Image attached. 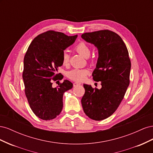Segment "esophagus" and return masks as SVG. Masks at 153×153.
<instances>
[{"instance_id":"esophagus-1","label":"esophagus","mask_w":153,"mask_h":153,"mask_svg":"<svg viewBox=\"0 0 153 153\" xmlns=\"http://www.w3.org/2000/svg\"><path fill=\"white\" fill-rule=\"evenodd\" d=\"M80 84H81V83L76 82H75V83H73V86H74V87H76V86H78V85H80Z\"/></svg>"}]
</instances>
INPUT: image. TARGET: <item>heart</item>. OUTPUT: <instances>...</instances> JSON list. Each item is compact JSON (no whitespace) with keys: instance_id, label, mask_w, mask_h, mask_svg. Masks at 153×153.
I'll return each instance as SVG.
<instances>
[{"instance_id":"b5f03b06","label":"heart","mask_w":153,"mask_h":153,"mask_svg":"<svg viewBox=\"0 0 153 153\" xmlns=\"http://www.w3.org/2000/svg\"><path fill=\"white\" fill-rule=\"evenodd\" d=\"M75 50L78 53L85 58L89 57L91 53L90 47L83 41H81L75 46ZM62 64L63 66H68L69 64V55L66 52L62 53ZM88 74H89V70L87 69L75 68L68 73V76L73 81L82 82L85 80Z\"/></svg>"}]
</instances>
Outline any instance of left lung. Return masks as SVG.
<instances>
[{
	"mask_svg": "<svg viewBox=\"0 0 153 153\" xmlns=\"http://www.w3.org/2000/svg\"><path fill=\"white\" fill-rule=\"evenodd\" d=\"M98 50L93 80L101 81V88L84 84L81 102L85 114L101 121L112 115L122 101L129 84L131 61L126 45L117 34L109 30L86 32L81 36Z\"/></svg>",
	"mask_w": 153,
	"mask_h": 153,
	"instance_id": "1",
	"label": "left lung"
}]
</instances>
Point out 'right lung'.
Masks as SVG:
<instances>
[{
    "label": "right lung",
    "instance_id": "1",
    "mask_svg": "<svg viewBox=\"0 0 153 153\" xmlns=\"http://www.w3.org/2000/svg\"><path fill=\"white\" fill-rule=\"evenodd\" d=\"M76 38L77 35L68 36L48 30L36 37L27 49L22 75L25 93L32 112L41 119L49 121L60 114L63 94L73 87L68 80L55 88L52 82L63 78L57 73L59 67L62 65V53Z\"/></svg>",
    "mask_w": 153,
    "mask_h": 153
}]
</instances>
